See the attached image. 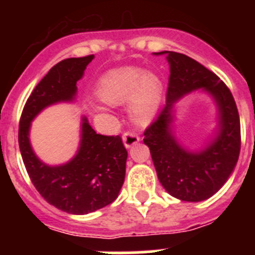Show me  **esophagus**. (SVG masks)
<instances>
[{"label":"esophagus","instance_id":"1","mask_svg":"<svg viewBox=\"0 0 255 255\" xmlns=\"http://www.w3.org/2000/svg\"><path fill=\"white\" fill-rule=\"evenodd\" d=\"M123 140L124 144H125V147L130 148L138 143V141L140 140V138H139L136 134H134V132H125V134L123 135Z\"/></svg>","mask_w":255,"mask_h":255}]
</instances>
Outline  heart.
Segmentation results:
<instances>
[{"instance_id": "obj_1", "label": "heart", "mask_w": 255, "mask_h": 255, "mask_svg": "<svg viewBox=\"0 0 255 255\" xmlns=\"http://www.w3.org/2000/svg\"><path fill=\"white\" fill-rule=\"evenodd\" d=\"M97 96L107 105H121L130 101L129 114L138 124H147L155 114L162 96V84L154 74L136 67L111 70L101 78ZM96 114L106 111L103 106L93 107Z\"/></svg>"}]
</instances>
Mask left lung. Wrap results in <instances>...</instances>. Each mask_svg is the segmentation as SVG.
Instances as JSON below:
<instances>
[{
	"label": "left lung",
	"mask_w": 255,
	"mask_h": 255,
	"mask_svg": "<svg viewBox=\"0 0 255 255\" xmlns=\"http://www.w3.org/2000/svg\"><path fill=\"white\" fill-rule=\"evenodd\" d=\"M170 65L166 106L144 131L157 176L166 191L185 202H200L216 194L233 173L240 153V119L235 100L222 80L198 61L177 52L163 51ZM203 89L215 100L219 131L200 151H189L172 132L173 105L185 94Z\"/></svg>",
	"instance_id": "obj_1"
}]
</instances>
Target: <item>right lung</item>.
Returning a JSON list of instances; mask_svg holds the SVG:
<instances>
[{"label":"right lung","mask_w":255,"mask_h":255,"mask_svg":"<svg viewBox=\"0 0 255 255\" xmlns=\"http://www.w3.org/2000/svg\"><path fill=\"white\" fill-rule=\"evenodd\" d=\"M93 55L60 61L37 84L26 101L19 124V147L33 185L49 204L71 215H88L111 204L125 180L128 150L120 135L97 134L82 119L78 153L71 161L49 166L35 155L29 140L31 121L42 110L58 102H73Z\"/></svg>","instance_id":"obj_1"}]
</instances>
